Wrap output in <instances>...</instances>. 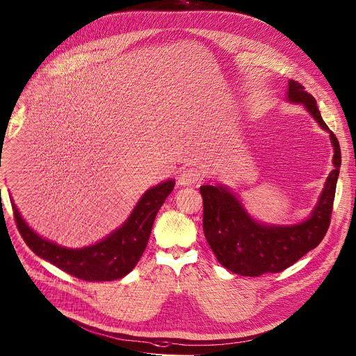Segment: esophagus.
<instances>
[{
  "mask_svg": "<svg viewBox=\"0 0 356 356\" xmlns=\"http://www.w3.org/2000/svg\"><path fill=\"white\" fill-rule=\"evenodd\" d=\"M200 181V174L197 170L194 168H188L184 170L179 175H178V185L181 186H188V185H194Z\"/></svg>",
  "mask_w": 356,
  "mask_h": 356,
  "instance_id": "1",
  "label": "esophagus"
}]
</instances>
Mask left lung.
Returning <instances> with one entry per match:
<instances>
[{
	"mask_svg": "<svg viewBox=\"0 0 356 356\" xmlns=\"http://www.w3.org/2000/svg\"><path fill=\"white\" fill-rule=\"evenodd\" d=\"M286 100L303 104L309 115L329 134L333 146V170L310 216L287 225L257 221L248 214L240 198L222 184L200 186L204 202V236L218 263L240 276L257 277L283 271L319 245L330 222L341 168L339 142L323 122L315 97L300 83L289 80Z\"/></svg>",
	"mask_w": 356,
	"mask_h": 356,
	"instance_id": "8db88e82",
	"label": "left lung"
}]
</instances>
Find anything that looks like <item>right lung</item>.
Instances as JSON below:
<instances>
[{"instance_id":"1","label":"right lung","mask_w":356,"mask_h":356,"mask_svg":"<svg viewBox=\"0 0 356 356\" xmlns=\"http://www.w3.org/2000/svg\"><path fill=\"white\" fill-rule=\"evenodd\" d=\"M175 185V179H166L139 198L131 216L119 228L100 241L69 248L56 244L37 234L21 217L17 205H11L21 237L33 252L66 273L86 282H111L127 276L134 270L148 244L155 217Z\"/></svg>"}]
</instances>
